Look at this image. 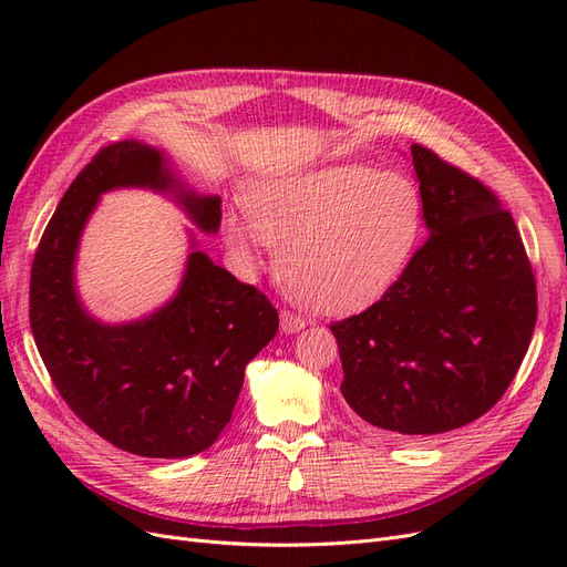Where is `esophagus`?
I'll list each match as a JSON object with an SVG mask.
<instances>
[{
  "mask_svg": "<svg viewBox=\"0 0 567 567\" xmlns=\"http://www.w3.org/2000/svg\"><path fill=\"white\" fill-rule=\"evenodd\" d=\"M300 329H305V319L290 310H281V331L284 333H298Z\"/></svg>",
  "mask_w": 567,
  "mask_h": 567,
  "instance_id": "esophagus-1",
  "label": "esophagus"
}]
</instances>
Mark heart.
I'll list each match as a JSON object with an SVG mask.
<instances>
[{
  "instance_id": "obj_1",
  "label": "heart",
  "mask_w": 567,
  "mask_h": 567,
  "mask_svg": "<svg viewBox=\"0 0 567 567\" xmlns=\"http://www.w3.org/2000/svg\"><path fill=\"white\" fill-rule=\"evenodd\" d=\"M250 221L229 217L227 236L250 250L257 234L277 246L290 298L326 315L364 310L398 281L419 241L423 203L400 173L338 165L257 186Z\"/></svg>"
}]
</instances>
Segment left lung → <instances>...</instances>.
Returning a JSON list of instances; mask_svg holds the SVG:
<instances>
[{
	"label": "left lung",
	"mask_w": 567,
	"mask_h": 567,
	"mask_svg": "<svg viewBox=\"0 0 567 567\" xmlns=\"http://www.w3.org/2000/svg\"><path fill=\"white\" fill-rule=\"evenodd\" d=\"M427 241L379 302L331 323L340 392L392 440L466 425L502 400L537 321L523 238L494 192L411 144Z\"/></svg>",
	"instance_id": "8db88e82"
}]
</instances>
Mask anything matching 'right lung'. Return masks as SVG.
<instances>
[{
    "label": "right lung",
    "instance_id": "1",
    "mask_svg": "<svg viewBox=\"0 0 567 567\" xmlns=\"http://www.w3.org/2000/svg\"><path fill=\"white\" fill-rule=\"evenodd\" d=\"M117 186L175 192L203 231H217V196L184 192L163 153L142 142L101 148L68 186L30 271V329L73 414L117 450L184 458L208 450L231 421L244 371L279 331L255 286L188 255L179 293L142 321L109 326L82 310L73 265L84 221Z\"/></svg>",
    "mask_w": 567,
    "mask_h": 567
}]
</instances>
